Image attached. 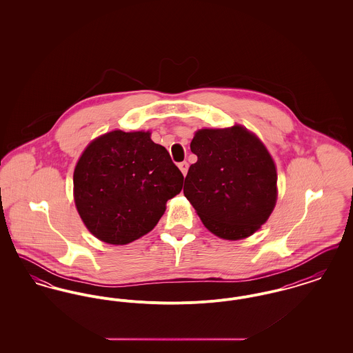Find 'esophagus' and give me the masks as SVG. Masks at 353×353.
I'll return each mask as SVG.
<instances>
[{
    "instance_id": "esophagus-1",
    "label": "esophagus",
    "mask_w": 353,
    "mask_h": 353,
    "mask_svg": "<svg viewBox=\"0 0 353 353\" xmlns=\"http://www.w3.org/2000/svg\"><path fill=\"white\" fill-rule=\"evenodd\" d=\"M188 167H189V164H188L186 161H183V163L179 164V168H180L181 173H183L184 176H186V173H188Z\"/></svg>"
}]
</instances>
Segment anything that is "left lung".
<instances>
[{"label": "left lung", "instance_id": "obj_1", "mask_svg": "<svg viewBox=\"0 0 353 353\" xmlns=\"http://www.w3.org/2000/svg\"><path fill=\"white\" fill-rule=\"evenodd\" d=\"M197 154L185 177L184 194L208 230L236 241L254 234L274 210L276 168L265 144L242 125L199 130Z\"/></svg>", "mask_w": 353, "mask_h": 353}]
</instances>
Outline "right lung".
<instances>
[{
  "mask_svg": "<svg viewBox=\"0 0 353 353\" xmlns=\"http://www.w3.org/2000/svg\"><path fill=\"white\" fill-rule=\"evenodd\" d=\"M184 176L151 132L120 130L92 140L74 170V200L85 228L105 243L150 233Z\"/></svg>",
  "mask_w": 353,
  "mask_h": 353,
  "instance_id": "right-lung-1",
  "label": "right lung"
}]
</instances>
